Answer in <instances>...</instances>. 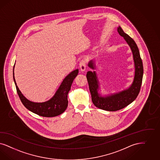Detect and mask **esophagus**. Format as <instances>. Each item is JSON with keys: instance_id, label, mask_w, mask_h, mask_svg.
<instances>
[{"instance_id": "1", "label": "esophagus", "mask_w": 160, "mask_h": 160, "mask_svg": "<svg viewBox=\"0 0 160 160\" xmlns=\"http://www.w3.org/2000/svg\"><path fill=\"white\" fill-rule=\"evenodd\" d=\"M79 66H80V70H81L82 72L85 71L86 68V60H82L80 61Z\"/></svg>"}]
</instances>
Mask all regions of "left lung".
Wrapping results in <instances>:
<instances>
[{
    "instance_id": "1",
    "label": "left lung",
    "mask_w": 160,
    "mask_h": 160,
    "mask_svg": "<svg viewBox=\"0 0 160 160\" xmlns=\"http://www.w3.org/2000/svg\"><path fill=\"white\" fill-rule=\"evenodd\" d=\"M118 31L130 46L133 53L135 72L131 86L119 93L103 98L100 96L98 93L99 86L95 72H88L86 76L93 103L97 108L108 111H116L122 109L136 99L140 92L143 77V64L137 44L132 38L123 32L121 27L118 28ZM88 66L94 69V66L92 61L89 62Z\"/></svg>"
}]
</instances>
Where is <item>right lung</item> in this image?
<instances>
[{"label":"right lung","mask_w":160,"mask_h":160,"mask_svg":"<svg viewBox=\"0 0 160 160\" xmlns=\"http://www.w3.org/2000/svg\"><path fill=\"white\" fill-rule=\"evenodd\" d=\"M78 72V69L70 72V74L64 78L55 95L50 100L43 103H34L26 99L17 86L14 77V72H13V77L18 94L22 104L27 109L34 113L37 114L39 116L54 117L62 113L66 110L68 106L67 94L71 88L72 83L75 77L77 76Z\"/></svg>","instance_id":"obj_1"}]
</instances>
